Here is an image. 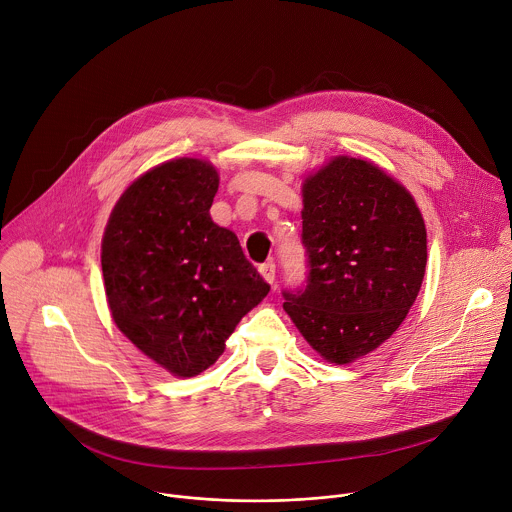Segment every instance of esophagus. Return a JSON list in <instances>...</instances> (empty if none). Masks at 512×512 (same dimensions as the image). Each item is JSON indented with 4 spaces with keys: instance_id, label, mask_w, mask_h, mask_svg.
Returning <instances> with one entry per match:
<instances>
[{
    "instance_id": "1",
    "label": "esophagus",
    "mask_w": 512,
    "mask_h": 512,
    "mask_svg": "<svg viewBox=\"0 0 512 512\" xmlns=\"http://www.w3.org/2000/svg\"><path fill=\"white\" fill-rule=\"evenodd\" d=\"M259 273L263 275V279H265L267 283L273 285V281H275V263H273V261H267V263L259 265Z\"/></svg>"
}]
</instances>
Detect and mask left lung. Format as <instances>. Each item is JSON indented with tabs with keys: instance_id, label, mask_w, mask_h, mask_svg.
<instances>
[{
	"instance_id": "1",
	"label": "left lung",
	"mask_w": 512,
	"mask_h": 512,
	"mask_svg": "<svg viewBox=\"0 0 512 512\" xmlns=\"http://www.w3.org/2000/svg\"><path fill=\"white\" fill-rule=\"evenodd\" d=\"M307 279L283 309L331 364H350L400 327L426 269V227L412 195L380 166L335 156L303 183Z\"/></svg>"
}]
</instances>
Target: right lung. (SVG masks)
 Listing matches in <instances>:
<instances>
[{
  "label": "right lung",
  "mask_w": 512,
  "mask_h": 512,
  "mask_svg": "<svg viewBox=\"0 0 512 512\" xmlns=\"http://www.w3.org/2000/svg\"><path fill=\"white\" fill-rule=\"evenodd\" d=\"M219 173L177 158L136 179L102 239V275L118 329L179 378L213 366L241 317L269 293L233 231L209 209Z\"/></svg>",
  "instance_id": "right-lung-1"
}]
</instances>
